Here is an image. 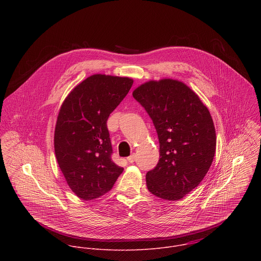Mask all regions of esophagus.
Listing matches in <instances>:
<instances>
[{"label":"esophagus","mask_w":261,"mask_h":261,"mask_svg":"<svg viewBox=\"0 0 261 261\" xmlns=\"http://www.w3.org/2000/svg\"><path fill=\"white\" fill-rule=\"evenodd\" d=\"M126 161H127L128 163H134V162L136 161V154H135V153H132L129 156L126 158Z\"/></svg>","instance_id":"1"}]
</instances>
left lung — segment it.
Segmentation results:
<instances>
[{
	"mask_svg": "<svg viewBox=\"0 0 261 261\" xmlns=\"http://www.w3.org/2000/svg\"><path fill=\"white\" fill-rule=\"evenodd\" d=\"M152 120L160 160L146 175L149 192L162 199H182L198 186L212 165L216 133L211 114L198 95L173 79L149 81L133 92Z\"/></svg>",
	"mask_w": 261,
	"mask_h": 261,
	"instance_id": "obj_1",
	"label": "left lung"
}]
</instances>
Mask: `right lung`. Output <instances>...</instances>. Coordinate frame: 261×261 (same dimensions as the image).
I'll return each mask as SVG.
<instances>
[{
  "label": "right lung",
  "instance_id": "add662e5",
  "mask_svg": "<svg viewBox=\"0 0 261 261\" xmlns=\"http://www.w3.org/2000/svg\"><path fill=\"white\" fill-rule=\"evenodd\" d=\"M133 82L127 77L89 76L69 93L60 109L55 154L68 186L80 199L105 195L123 171L112 160L107 121Z\"/></svg>",
  "mask_w": 261,
  "mask_h": 261
}]
</instances>
